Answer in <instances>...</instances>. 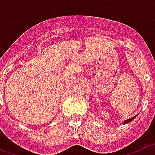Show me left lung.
I'll use <instances>...</instances> for the list:
<instances>
[{
  "label": "left lung",
  "mask_w": 155,
  "mask_h": 155,
  "mask_svg": "<svg viewBox=\"0 0 155 155\" xmlns=\"http://www.w3.org/2000/svg\"><path fill=\"white\" fill-rule=\"evenodd\" d=\"M136 117H137V115H136V116H134V117H133V118H129V119H127V120L124 121V123H125V124H126V123H129V122H131L132 120H134V119L136 118Z\"/></svg>",
  "instance_id": "1"
}]
</instances>
